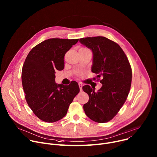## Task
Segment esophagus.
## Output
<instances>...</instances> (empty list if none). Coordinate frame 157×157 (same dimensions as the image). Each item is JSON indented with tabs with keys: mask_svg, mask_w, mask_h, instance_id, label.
Instances as JSON below:
<instances>
[{
	"mask_svg": "<svg viewBox=\"0 0 157 157\" xmlns=\"http://www.w3.org/2000/svg\"><path fill=\"white\" fill-rule=\"evenodd\" d=\"M78 85H79V89H80V91H82V84L81 83H79Z\"/></svg>",
	"mask_w": 157,
	"mask_h": 157,
	"instance_id": "esophagus-1",
	"label": "esophagus"
}]
</instances>
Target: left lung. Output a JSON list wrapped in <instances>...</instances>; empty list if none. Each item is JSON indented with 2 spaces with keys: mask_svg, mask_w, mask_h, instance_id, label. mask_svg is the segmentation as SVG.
Instances as JSON below:
<instances>
[{
  "mask_svg": "<svg viewBox=\"0 0 157 157\" xmlns=\"http://www.w3.org/2000/svg\"><path fill=\"white\" fill-rule=\"evenodd\" d=\"M79 41L93 51L92 72L98 75L97 81L102 84L98 92L89 85L82 87L89 98L83 109L89 119L105 123L117 115L127 98L132 82L131 66L121 47L113 40L94 36L82 38Z\"/></svg>",
  "mask_w": 157,
  "mask_h": 157,
  "instance_id": "1",
  "label": "left lung"
}]
</instances>
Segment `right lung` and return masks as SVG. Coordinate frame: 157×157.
<instances>
[{"mask_svg": "<svg viewBox=\"0 0 157 157\" xmlns=\"http://www.w3.org/2000/svg\"><path fill=\"white\" fill-rule=\"evenodd\" d=\"M79 39L50 38L34 47L21 70V82L26 101L40 120L55 122L67 114L70 104L79 92L78 84L68 86L55 82V71L64 66V57Z\"/></svg>", "mask_w": 157, "mask_h": 157, "instance_id": "add662e5", "label": "right lung"}]
</instances>
